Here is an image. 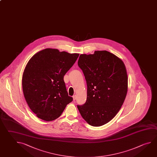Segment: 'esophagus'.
I'll return each instance as SVG.
<instances>
[{
    "label": "esophagus",
    "instance_id": "1",
    "mask_svg": "<svg viewBox=\"0 0 157 157\" xmlns=\"http://www.w3.org/2000/svg\"><path fill=\"white\" fill-rule=\"evenodd\" d=\"M73 100H75L76 99H77V96H76V95H73Z\"/></svg>",
    "mask_w": 157,
    "mask_h": 157
}]
</instances>
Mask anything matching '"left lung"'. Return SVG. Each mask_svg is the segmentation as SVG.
I'll use <instances>...</instances> for the list:
<instances>
[{
  "label": "left lung",
  "mask_w": 157,
  "mask_h": 157,
  "mask_svg": "<svg viewBox=\"0 0 157 157\" xmlns=\"http://www.w3.org/2000/svg\"><path fill=\"white\" fill-rule=\"evenodd\" d=\"M78 64L87 84L86 101L77 105L78 109L88 124L101 126L116 115L126 98V67L120 58L107 51L80 55Z\"/></svg>",
  "instance_id": "obj_1"
}]
</instances>
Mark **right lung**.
Returning a JSON list of instances; mask_svg holds the SVG:
<instances>
[{
  "instance_id": "obj_1",
  "label": "right lung",
  "mask_w": 157,
  "mask_h": 157,
  "mask_svg": "<svg viewBox=\"0 0 157 157\" xmlns=\"http://www.w3.org/2000/svg\"><path fill=\"white\" fill-rule=\"evenodd\" d=\"M79 55L46 48L28 62L22 75V90L28 106L38 118L55 120L73 101L63 78Z\"/></svg>"
}]
</instances>
